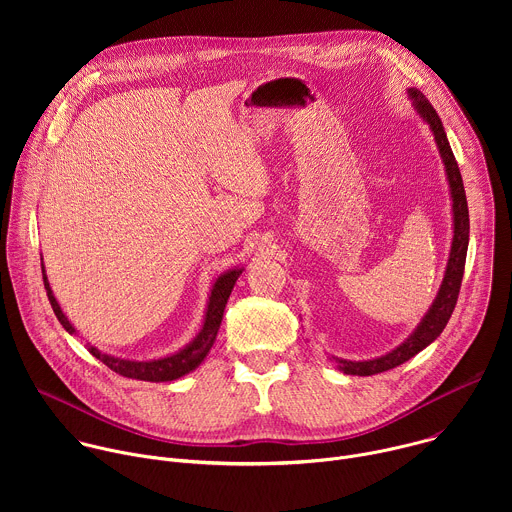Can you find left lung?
Here are the masks:
<instances>
[{
	"mask_svg": "<svg viewBox=\"0 0 512 512\" xmlns=\"http://www.w3.org/2000/svg\"><path fill=\"white\" fill-rule=\"evenodd\" d=\"M409 95L415 103V109L419 111V115L429 123L437 148H440L444 166H446V174H448V182H450V190H452V208H454V241H452V251H450V261H448V269L442 281L440 291H437V298L431 304L429 312L425 314V318L421 320V324L415 328V332L401 344L397 346L393 352L381 356V358H373V360H362V362H352V360H342V358H334L330 356L328 360L334 364L336 369H340L346 375H356V377H371L389 369L399 367L405 360L413 358L417 352H421L427 344H431L437 336L442 334V330L446 328L456 302H458V294H460V285H462V277H464V265H466V251H468V239H470V216H468V202H466V192H464V182H462V174L458 168V162L454 158V152L450 148V141L446 137L444 125L440 115L435 113V109L431 107V103L415 89H409Z\"/></svg>",
	"mask_w": 512,
	"mask_h": 512,
	"instance_id": "8db88e82",
	"label": "left lung"
}]
</instances>
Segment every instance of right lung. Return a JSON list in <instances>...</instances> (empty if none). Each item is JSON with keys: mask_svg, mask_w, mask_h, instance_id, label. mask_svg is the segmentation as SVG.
<instances>
[{"mask_svg": "<svg viewBox=\"0 0 512 512\" xmlns=\"http://www.w3.org/2000/svg\"><path fill=\"white\" fill-rule=\"evenodd\" d=\"M241 271L243 269H233V271L221 275V277L214 281L212 291H210V300H208V310H206L204 326H202L200 334L186 348H182L180 352H176L172 356H166V358H158V360H141V362H137V360H125V358H115V356L103 354L101 350H97L91 344H87V350L95 358H99L103 364H107V367L111 371H115L117 375L127 377V379H137V381H150V383L174 381V379L194 371L198 364L204 360V356L208 354L210 346L214 344L216 332H218V328H221V320H223V312H225L227 300L231 296L233 285L239 279ZM42 279H44V287H46L50 306H52L58 322L62 324V328L68 334H75L77 330L72 328V324L66 320V316L62 314V310H60V306H58V302H56V298L52 294L48 277L44 273V267H42Z\"/></svg>", "mask_w": 512, "mask_h": 512, "instance_id": "obj_1", "label": "right lung"}]
</instances>
